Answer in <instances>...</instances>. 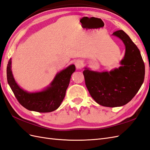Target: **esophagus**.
Segmentation results:
<instances>
[{
  "mask_svg": "<svg viewBox=\"0 0 150 150\" xmlns=\"http://www.w3.org/2000/svg\"><path fill=\"white\" fill-rule=\"evenodd\" d=\"M83 62L81 60H78L75 62V65H76V67L78 69H81L83 67Z\"/></svg>",
  "mask_w": 150,
  "mask_h": 150,
  "instance_id": "obj_1",
  "label": "esophagus"
}]
</instances>
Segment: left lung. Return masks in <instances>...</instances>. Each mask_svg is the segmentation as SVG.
<instances>
[{
  "label": "left lung",
  "instance_id": "obj_1",
  "mask_svg": "<svg viewBox=\"0 0 150 150\" xmlns=\"http://www.w3.org/2000/svg\"><path fill=\"white\" fill-rule=\"evenodd\" d=\"M122 40L125 53L120 62L122 66L110 72H97L85 68V84L97 103L105 107H119L132 99L144 82V64L139 50L126 33L117 30L112 34Z\"/></svg>",
  "mask_w": 150,
  "mask_h": 150
}]
</instances>
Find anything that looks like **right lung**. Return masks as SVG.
Returning a JSON list of instances; mask_svg holds the SVG:
<instances>
[{
    "mask_svg": "<svg viewBox=\"0 0 150 150\" xmlns=\"http://www.w3.org/2000/svg\"><path fill=\"white\" fill-rule=\"evenodd\" d=\"M76 70L74 65H71L58 72L50 85L39 92L29 93L18 85L11 71V58L7 66V79L19 103L28 110L39 112H49L60 106L65 96L71 75Z\"/></svg>",
    "mask_w": 150,
    "mask_h": 150,
    "instance_id": "add662e5",
    "label": "right lung"
}]
</instances>
